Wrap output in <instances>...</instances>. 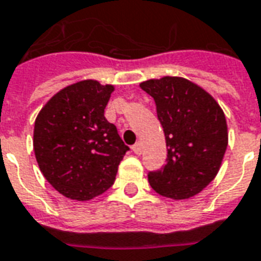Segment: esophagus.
<instances>
[{"mask_svg":"<svg viewBox=\"0 0 261 261\" xmlns=\"http://www.w3.org/2000/svg\"><path fill=\"white\" fill-rule=\"evenodd\" d=\"M133 150H134L136 155H141V153H142V145H141L140 142H137L136 145L133 146Z\"/></svg>","mask_w":261,"mask_h":261,"instance_id":"esophagus-1","label":"esophagus"}]
</instances>
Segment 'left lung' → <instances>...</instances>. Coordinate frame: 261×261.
<instances>
[{
    "mask_svg": "<svg viewBox=\"0 0 261 261\" xmlns=\"http://www.w3.org/2000/svg\"><path fill=\"white\" fill-rule=\"evenodd\" d=\"M156 103L167 159L148 173L150 187L166 198L187 199L199 194L217 174L228 133L219 103L210 94L181 77L141 83Z\"/></svg>",
    "mask_w": 261,
    "mask_h": 261,
    "instance_id": "8db88e82",
    "label": "left lung"
}]
</instances>
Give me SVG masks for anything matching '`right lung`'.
<instances>
[{
  "label": "right lung",
  "instance_id": "obj_1",
  "mask_svg": "<svg viewBox=\"0 0 261 261\" xmlns=\"http://www.w3.org/2000/svg\"><path fill=\"white\" fill-rule=\"evenodd\" d=\"M112 91L113 86L95 80L71 84L36 119L33 145L40 170L66 198L90 200L109 190L130 150L103 116Z\"/></svg>",
  "mask_w": 261,
  "mask_h": 261
}]
</instances>
